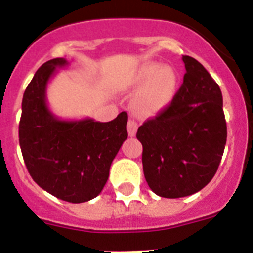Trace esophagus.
I'll return each mask as SVG.
<instances>
[{
  "mask_svg": "<svg viewBox=\"0 0 253 253\" xmlns=\"http://www.w3.org/2000/svg\"><path fill=\"white\" fill-rule=\"evenodd\" d=\"M126 129H128V133L130 137H134L135 134H137V130H138V124L135 120L130 119L128 122V124H126Z\"/></svg>",
  "mask_w": 253,
  "mask_h": 253,
  "instance_id": "1",
  "label": "esophagus"
}]
</instances>
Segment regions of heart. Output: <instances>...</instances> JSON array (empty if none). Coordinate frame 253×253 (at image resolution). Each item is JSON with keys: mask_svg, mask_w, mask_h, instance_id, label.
<instances>
[{"mask_svg": "<svg viewBox=\"0 0 253 253\" xmlns=\"http://www.w3.org/2000/svg\"><path fill=\"white\" fill-rule=\"evenodd\" d=\"M178 86L177 73L157 62H147L131 71L122 88L138 90L134 97V111L139 116H153L163 111L175 99Z\"/></svg>", "mask_w": 253, "mask_h": 253, "instance_id": "heart-1", "label": "heart"}]
</instances>
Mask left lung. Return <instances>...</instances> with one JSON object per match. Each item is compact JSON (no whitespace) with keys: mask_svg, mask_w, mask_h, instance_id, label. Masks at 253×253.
I'll return each mask as SVG.
<instances>
[{"mask_svg":"<svg viewBox=\"0 0 253 253\" xmlns=\"http://www.w3.org/2000/svg\"><path fill=\"white\" fill-rule=\"evenodd\" d=\"M186 73L171 104L137 131L148 186L158 196L184 198L214 177L227 142L223 96L202 63L182 55Z\"/></svg>","mask_w":253,"mask_h":253,"instance_id":"8db88e82","label":"left lung"}]
</instances>
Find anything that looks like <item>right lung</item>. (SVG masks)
Returning a JSON list of instances; mask_svg holds the SVG:
<instances>
[{
  "label": "right lung",
  "instance_id": "1",
  "mask_svg": "<svg viewBox=\"0 0 253 253\" xmlns=\"http://www.w3.org/2000/svg\"><path fill=\"white\" fill-rule=\"evenodd\" d=\"M54 58L35 72L22 97L19 140L26 169L40 187L68 203H84L101 193L113 160L128 138V115L107 123L62 120L46 105V86L57 67Z\"/></svg>",
  "mask_w": 253,
  "mask_h": 253
}]
</instances>
